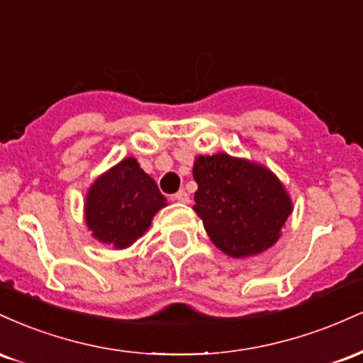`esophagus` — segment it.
Returning <instances> with one entry per match:
<instances>
[{
  "mask_svg": "<svg viewBox=\"0 0 363 363\" xmlns=\"http://www.w3.org/2000/svg\"><path fill=\"white\" fill-rule=\"evenodd\" d=\"M172 199H174V201H179V203H189V194H187L184 189H181L172 196Z\"/></svg>",
  "mask_w": 363,
  "mask_h": 363,
  "instance_id": "esophagus-1",
  "label": "esophagus"
}]
</instances>
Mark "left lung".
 Returning a JSON list of instances; mask_svg holds the SVG:
<instances>
[{
	"label": "left lung",
	"mask_w": 363,
	"mask_h": 363,
	"mask_svg": "<svg viewBox=\"0 0 363 363\" xmlns=\"http://www.w3.org/2000/svg\"><path fill=\"white\" fill-rule=\"evenodd\" d=\"M194 211L211 242L232 257H247L277 242L291 201L272 170L216 153L198 157Z\"/></svg>",
	"instance_id": "obj_1"
}]
</instances>
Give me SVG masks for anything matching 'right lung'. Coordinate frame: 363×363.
<instances>
[{"instance_id":"obj_1","label":"right lung","mask_w":363,"mask_h":363,"mask_svg":"<svg viewBox=\"0 0 363 363\" xmlns=\"http://www.w3.org/2000/svg\"><path fill=\"white\" fill-rule=\"evenodd\" d=\"M165 201L157 182L129 157L90 187L85 220L95 239L124 249L148 230L157 211L167 205Z\"/></svg>"}]
</instances>
